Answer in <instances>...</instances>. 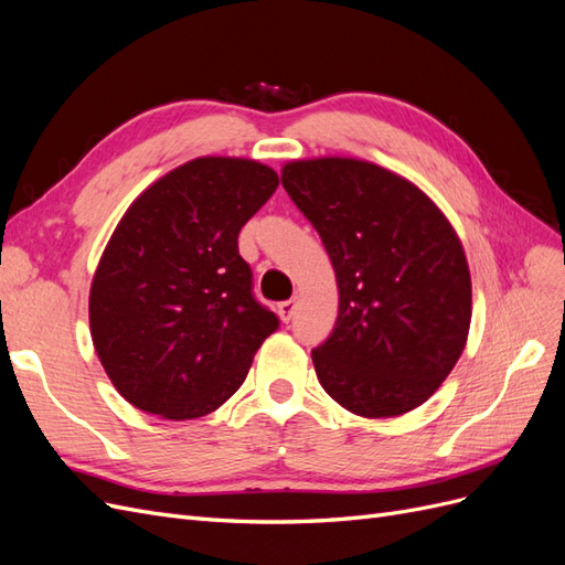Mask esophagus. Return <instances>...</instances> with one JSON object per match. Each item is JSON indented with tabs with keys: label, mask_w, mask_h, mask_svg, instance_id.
<instances>
[{
	"label": "esophagus",
	"mask_w": 565,
	"mask_h": 565,
	"mask_svg": "<svg viewBox=\"0 0 565 565\" xmlns=\"http://www.w3.org/2000/svg\"><path fill=\"white\" fill-rule=\"evenodd\" d=\"M297 313V299H287L278 303V316L282 318V322H289Z\"/></svg>",
	"instance_id": "esophagus-1"
}]
</instances>
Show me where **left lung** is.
<instances>
[{
    "mask_svg": "<svg viewBox=\"0 0 565 565\" xmlns=\"http://www.w3.org/2000/svg\"><path fill=\"white\" fill-rule=\"evenodd\" d=\"M287 195L330 254L332 334L318 382L349 413L398 417L429 401L467 344L471 276L450 221L415 183L353 158L282 167Z\"/></svg>",
    "mask_w": 565,
    "mask_h": 565,
    "instance_id": "8db88e82",
    "label": "left lung"
}]
</instances>
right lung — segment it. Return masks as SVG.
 Segmentation results:
<instances>
[{"instance_id": "right-lung-1", "label": "right lung", "mask_w": 565, "mask_h": 565, "mask_svg": "<svg viewBox=\"0 0 565 565\" xmlns=\"http://www.w3.org/2000/svg\"><path fill=\"white\" fill-rule=\"evenodd\" d=\"M278 174L243 158H198L131 202L89 292L92 341L113 386L164 419L214 413L245 382L278 316L252 295L237 233Z\"/></svg>"}]
</instances>
